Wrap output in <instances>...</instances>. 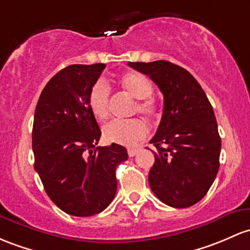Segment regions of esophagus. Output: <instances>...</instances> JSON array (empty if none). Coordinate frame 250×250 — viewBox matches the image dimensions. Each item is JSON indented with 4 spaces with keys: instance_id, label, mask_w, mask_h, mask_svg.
<instances>
[{
    "instance_id": "1",
    "label": "esophagus",
    "mask_w": 250,
    "mask_h": 250,
    "mask_svg": "<svg viewBox=\"0 0 250 250\" xmlns=\"http://www.w3.org/2000/svg\"><path fill=\"white\" fill-rule=\"evenodd\" d=\"M139 148H128V155L134 156L139 153Z\"/></svg>"
}]
</instances>
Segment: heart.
<instances>
[{"instance_id":"obj_1","label":"heart","mask_w":250,"mask_h":250,"mask_svg":"<svg viewBox=\"0 0 250 250\" xmlns=\"http://www.w3.org/2000/svg\"><path fill=\"white\" fill-rule=\"evenodd\" d=\"M121 85L131 97L136 98L134 111L144 115L147 119L153 120L160 115L158 103L150 96L154 86L147 76L139 72L125 73L121 79ZM109 101L110 89L103 79L96 81L90 87L87 95V103L92 115L98 121L106 120L109 115ZM147 134L146 125L139 119L127 121H111L103 127V139L109 144L131 146L144 139Z\"/></svg>"}]
</instances>
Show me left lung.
<instances>
[{
	"instance_id": "obj_1",
	"label": "left lung",
	"mask_w": 250,
	"mask_h": 250,
	"mask_svg": "<svg viewBox=\"0 0 250 250\" xmlns=\"http://www.w3.org/2000/svg\"><path fill=\"white\" fill-rule=\"evenodd\" d=\"M128 65L149 76L164 95L163 117L149 141L156 147L150 188L168 207H192L207 194L219 168L221 138L212 106L185 68L166 60Z\"/></svg>"
}]
</instances>
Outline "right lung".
I'll return each instance as SVG.
<instances>
[{"label":"right lung","mask_w":250,"mask_h":250,"mask_svg":"<svg viewBox=\"0 0 250 250\" xmlns=\"http://www.w3.org/2000/svg\"><path fill=\"white\" fill-rule=\"evenodd\" d=\"M104 64L70 65L43 87L32 131L34 169L46 193L64 212L100 213L114 199L116 167L128 159L123 146L96 147L101 129L87 103Z\"/></svg>","instance_id":"1"}]
</instances>
